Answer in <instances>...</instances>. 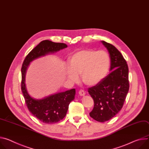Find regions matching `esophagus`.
<instances>
[{
	"label": "esophagus",
	"instance_id": "obj_1",
	"mask_svg": "<svg viewBox=\"0 0 149 149\" xmlns=\"http://www.w3.org/2000/svg\"><path fill=\"white\" fill-rule=\"evenodd\" d=\"M79 94L80 96H84L85 95V92L84 90H80L79 91Z\"/></svg>",
	"mask_w": 149,
	"mask_h": 149
}]
</instances>
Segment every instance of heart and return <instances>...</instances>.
Wrapping results in <instances>:
<instances>
[{
    "mask_svg": "<svg viewBox=\"0 0 149 149\" xmlns=\"http://www.w3.org/2000/svg\"><path fill=\"white\" fill-rule=\"evenodd\" d=\"M67 77L73 81L80 74L81 81L88 86H95L106 77L110 66L108 54L104 51L84 49L73 54L69 59Z\"/></svg>",
    "mask_w": 149,
    "mask_h": 149,
    "instance_id": "obj_1",
    "label": "heart"
}]
</instances>
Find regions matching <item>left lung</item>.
<instances>
[{"label":"left lung","mask_w":149,"mask_h":149,"mask_svg":"<svg viewBox=\"0 0 149 149\" xmlns=\"http://www.w3.org/2000/svg\"><path fill=\"white\" fill-rule=\"evenodd\" d=\"M111 58V72L100 84L88 89L94 107L90 116L99 122H105L123 108L129 90L128 68L121 53L113 45L101 41Z\"/></svg>","instance_id":"left-lung-1"}]
</instances>
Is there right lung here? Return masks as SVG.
<instances>
[{"label": "right lung", "instance_id": "right-lung-1", "mask_svg": "<svg viewBox=\"0 0 149 149\" xmlns=\"http://www.w3.org/2000/svg\"><path fill=\"white\" fill-rule=\"evenodd\" d=\"M67 47L68 45L64 43L44 40L29 53L22 65L21 90L27 108L34 117L45 124L56 123L64 118L70 102L74 100L76 90L72 89L49 95L41 100H36L32 97L27 92L25 85L26 72L32 61L58 52Z\"/></svg>", "mask_w": 149, "mask_h": 149}]
</instances>
